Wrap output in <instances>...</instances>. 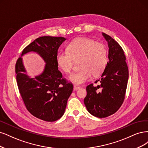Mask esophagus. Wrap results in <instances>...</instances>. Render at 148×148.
Returning a JSON list of instances; mask_svg holds the SVG:
<instances>
[{
	"instance_id": "1",
	"label": "esophagus",
	"mask_w": 148,
	"mask_h": 148,
	"mask_svg": "<svg viewBox=\"0 0 148 148\" xmlns=\"http://www.w3.org/2000/svg\"><path fill=\"white\" fill-rule=\"evenodd\" d=\"M80 88V87L77 86V85H74V90H77Z\"/></svg>"
}]
</instances>
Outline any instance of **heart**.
Returning <instances> with one entry per match:
<instances>
[{
  "mask_svg": "<svg viewBox=\"0 0 148 148\" xmlns=\"http://www.w3.org/2000/svg\"><path fill=\"white\" fill-rule=\"evenodd\" d=\"M67 53H59L56 56L58 68L66 74L71 72L74 62L79 61V71L71 74L69 80L82 84L91 77H98L105 69L108 53L105 46L87 37H79L66 47Z\"/></svg>",
  "mask_w": 148,
  "mask_h": 148,
  "instance_id": "1",
  "label": "heart"
}]
</instances>
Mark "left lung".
<instances>
[{"label":"left lung","instance_id":"left-lung-1","mask_svg":"<svg viewBox=\"0 0 148 148\" xmlns=\"http://www.w3.org/2000/svg\"><path fill=\"white\" fill-rule=\"evenodd\" d=\"M109 47L108 61L101 77L86 88L84 104L92 115L106 117L117 111L122 104L128 79V69L122 47L111 37L102 33Z\"/></svg>","mask_w":148,"mask_h":148}]
</instances>
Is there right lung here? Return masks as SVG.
I'll return each instance as SVG.
<instances>
[{
    "instance_id": "right-lung-1",
    "label": "right lung",
    "mask_w": 148,
    "mask_h": 148,
    "mask_svg": "<svg viewBox=\"0 0 148 148\" xmlns=\"http://www.w3.org/2000/svg\"><path fill=\"white\" fill-rule=\"evenodd\" d=\"M66 39L63 37L37 38L22 51L21 56L33 51L39 54L45 65L34 77L26 74L21 57L15 65L19 92L26 109L32 115L47 122H54L64 113L73 85L63 77L56 61L58 50Z\"/></svg>"
}]
</instances>
